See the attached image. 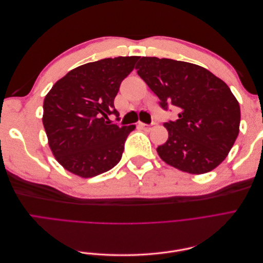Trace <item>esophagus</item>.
Masks as SVG:
<instances>
[{
	"instance_id": "34e87169",
	"label": "esophagus",
	"mask_w": 263,
	"mask_h": 263,
	"mask_svg": "<svg viewBox=\"0 0 263 263\" xmlns=\"http://www.w3.org/2000/svg\"><path fill=\"white\" fill-rule=\"evenodd\" d=\"M157 125L156 122H153L151 124H144V123H139V126L142 127V128L146 129V130H151L153 128H155Z\"/></svg>"
}]
</instances>
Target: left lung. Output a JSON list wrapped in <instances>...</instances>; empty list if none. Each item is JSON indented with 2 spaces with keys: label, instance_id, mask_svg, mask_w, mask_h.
<instances>
[{
  "label": "left lung",
  "instance_id": "obj_1",
  "mask_svg": "<svg viewBox=\"0 0 263 263\" xmlns=\"http://www.w3.org/2000/svg\"><path fill=\"white\" fill-rule=\"evenodd\" d=\"M138 76L166 110L177 107L174 122H165L169 138L157 148L162 160L192 174L210 172L225 160L240 124L239 103L228 85L194 63L142 57Z\"/></svg>",
  "mask_w": 263,
  "mask_h": 263
}]
</instances>
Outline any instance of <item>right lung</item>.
<instances>
[{"mask_svg":"<svg viewBox=\"0 0 263 263\" xmlns=\"http://www.w3.org/2000/svg\"><path fill=\"white\" fill-rule=\"evenodd\" d=\"M140 57L105 58L71 70L55 82L44 101L43 124L57 161L71 173L92 178L122 159L135 125L108 122L119 114L114 99Z\"/></svg>","mask_w":263,"mask_h":263,"instance_id":"1","label":"right lung"}]
</instances>
